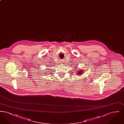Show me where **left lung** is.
<instances>
[{
  "instance_id": "left-lung-1",
  "label": "left lung",
  "mask_w": 124,
  "mask_h": 124,
  "mask_svg": "<svg viewBox=\"0 0 124 124\" xmlns=\"http://www.w3.org/2000/svg\"><path fill=\"white\" fill-rule=\"evenodd\" d=\"M83 71H84V70H83ZM83 71L80 70V71H78V72H77V75H81V74H82V73L83 72Z\"/></svg>"
}]
</instances>
